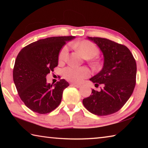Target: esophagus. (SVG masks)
Segmentation results:
<instances>
[{"label":"esophagus","mask_w":148,"mask_h":148,"mask_svg":"<svg viewBox=\"0 0 148 148\" xmlns=\"http://www.w3.org/2000/svg\"><path fill=\"white\" fill-rule=\"evenodd\" d=\"M71 86H73L75 87H77V88H79V87H81V85H78V84H72Z\"/></svg>","instance_id":"obj_1"}]
</instances>
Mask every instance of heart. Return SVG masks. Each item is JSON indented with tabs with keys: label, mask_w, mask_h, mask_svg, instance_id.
Listing matches in <instances>:
<instances>
[{
	"label": "heart",
	"mask_w": 148,
	"mask_h": 148,
	"mask_svg": "<svg viewBox=\"0 0 148 148\" xmlns=\"http://www.w3.org/2000/svg\"><path fill=\"white\" fill-rule=\"evenodd\" d=\"M73 46L78 51L84 58L91 59L99 54V50L92 42L87 40H82L73 44ZM69 48L67 46L62 47L59 54V61L63 62L66 59ZM91 74L89 69L86 67L69 66L63 70V76L65 79L73 83H81L83 80Z\"/></svg>",
	"instance_id": "b5f03b06"
}]
</instances>
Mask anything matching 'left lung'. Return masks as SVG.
<instances>
[{"instance_id":"obj_1","label":"left lung","mask_w":148,"mask_h":148,"mask_svg":"<svg viewBox=\"0 0 148 148\" xmlns=\"http://www.w3.org/2000/svg\"><path fill=\"white\" fill-rule=\"evenodd\" d=\"M87 38L103 53V68L90 79L95 86L102 84L103 88L100 91L92 89L91 95L83 100V104L92 114L108 116L119 110L131 97L136 85V61L124 45L99 37Z\"/></svg>"}]
</instances>
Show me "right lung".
I'll return each instance as SVG.
<instances>
[{
  "label": "right lung",
  "instance_id": "right-lung-1",
  "mask_svg": "<svg viewBox=\"0 0 148 148\" xmlns=\"http://www.w3.org/2000/svg\"><path fill=\"white\" fill-rule=\"evenodd\" d=\"M75 36H54L32 42L17 55L13 79L17 92L25 106L40 114L53 111L61 102L63 90L69 86L64 79L53 86L46 76L58 65L59 54L66 42Z\"/></svg>",
  "mask_w": 148,
  "mask_h": 148
}]
</instances>
